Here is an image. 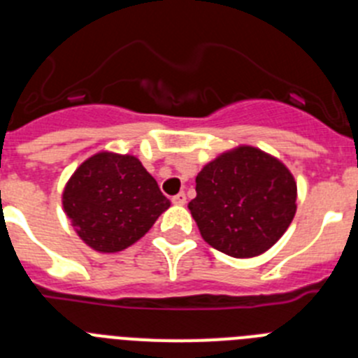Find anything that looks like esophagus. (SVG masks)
<instances>
[{
  "instance_id": "1",
  "label": "esophagus",
  "mask_w": 358,
  "mask_h": 358,
  "mask_svg": "<svg viewBox=\"0 0 358 358\" xmlns=\"http://www.w3.org/2000/svg\"><path fill=\"white\" fill-rule=\"evenodd\" d=\"M172 202H173V204H177V206H185V204H186V194H185V192L173 195Z\"/></svg>"
}]
</instances>
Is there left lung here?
<instances>
[{
    "label": "left lung",
    "mask_w": 358,
    "mask_h": 358,
    "mask_svg": "<svg viewBox=\"0 0 358 358\" xmlns=\"http://www.w3.org/2000/svg\"><path fill=\"white\" fill-rule=\"evenodd\" d=\"M188 208L202 238L235 258L271 249L296 215V181L285 164L255 147H238L195 177Z\"/></svg>",
    "instance_id": "left-lung-1"
}]
</instances>
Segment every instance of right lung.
<instances>
[{
	"label": "right lung",
	"instance_id": "right-lung-1",
	"mask_svg": "<svg viewBox=\"0 0 358 358\" xmlns=\"http://www.w3.org/2000/svg\"><path fill=\"white\" fill-rule=\"evenodd\" d=\"M62 204L90 248L118 252L140 240L170 201L140 159L100 152L75 170Z\"/></svg>",
	"mask_w": 358,
	"mask_h": 358
}]
</instances>
